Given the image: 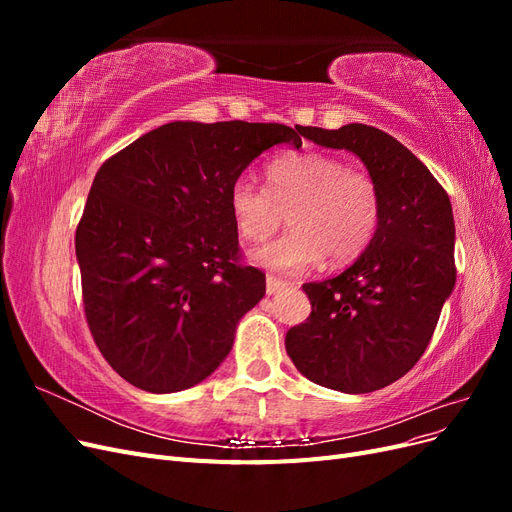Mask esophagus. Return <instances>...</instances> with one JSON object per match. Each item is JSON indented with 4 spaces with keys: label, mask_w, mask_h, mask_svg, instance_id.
Here are the masks:
<instances>
[{
    "label": "esophagus",
    "mask_w": 512,
    "mask_h": 512,
    "mask_svg": "<svg viewBox=\"0 0 512 512\" xmlns=\"http://www.w3.org/2000/svg\"><path fill=\"white\" fill-rule=\"evenodd\" d=\"M288 284L286 282H282V280H277V277H273V275H269L267 277V294H275V292H280L282 288H286Z\"/></svg>",
    "instance_id": "obj_1"
}]
</instances>
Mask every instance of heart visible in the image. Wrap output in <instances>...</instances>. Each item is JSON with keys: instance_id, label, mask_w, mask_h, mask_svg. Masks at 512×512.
I'll return each mask as SVG.
<instances>
[{"instance_id": "1", "label": "heart", "mask_w": 512, "mask_h": 512, "mask_svg": "<svg viewBox=\"0 0 512 512\" xmlns=\"http://www.w3.org/2000/svg\"><path fill=\"white\" fill-rule=\"evenodd\" d=\"M267 188L250 177L232 183L228 207L245 241H262L280 228L286 235L250 250L254 265L273 273H301L327 256L333 265L359 258L374 241L382 196L367 170L350 168L324 151H301L267 164Z\"/></svg>"}]
</instances>
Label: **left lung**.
<instances>
[{
    "label": "left lung",
    "mask_w": 512,
    "mask_h": 512,
    "mask_svg": "<svg viewBox=\"0 0 512 512\" xmlns=\"http://www.w3.org/2000/svg\"><path fill=\"white\" fill-rule=\"evenodd\" d=\"M316 145L348 149L378 181L382 218L374 241L324 282L303 284L312 314L286 333L301 374L342 393H371L421 359L451 297L455 222L448 194L391 134L363 123L303 128Z\"/></svg>",
    "instance_id": "left-lung-1"
}]
</instances>
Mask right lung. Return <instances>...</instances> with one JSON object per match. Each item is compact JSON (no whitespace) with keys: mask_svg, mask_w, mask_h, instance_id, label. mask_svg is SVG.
Masks as SVG:
<instances>
[{"mask_svg":"<svg viewBox=\"0 0 512 512\" xmlns=\"http://www.w3.org/2000/svg\"><path fill=\"white\" fill-rule=\"evenodd\" d=\"M303 128L173 121L96 173L76 226L83 307L106 363L149 393L190 389L226 359L265 273L241 262L228 194L262 151Z\"/></svg>","mask_w":512,"mask_h":512,"instance_id":"right-lung-1","label":"right lung"}]
</instances>
